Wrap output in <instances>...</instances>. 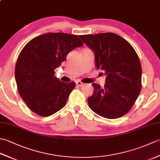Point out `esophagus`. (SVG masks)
Returning <instances> with one entry per match:
<instances>
[{
  "label": "esophagus",
  "mask_w": 160,
  "mask_h": 160,
  "mask_svg": "<svg viewBox=\"0 0 160 160\" xmlns=\"http://www.w3.org/2000/svg\"><path fill=\"white\" fill-rule=\"evenodd\" d=\"M83 83L82 82H80V81H77L76 82V85L78 86V87H82V85H83Z\"/></svg>",
  "instance_id": "34e87169"
}]
</instances>
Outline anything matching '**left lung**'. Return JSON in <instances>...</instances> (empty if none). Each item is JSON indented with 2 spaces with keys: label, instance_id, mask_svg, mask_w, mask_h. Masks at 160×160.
Listing matches in <instances>:
<instances>
[{
  "label": "left lung",
  "instance_id": "1",
  "mask_svg": "<svg viewBox=\"0 0 160 160\" xmlns=\"http://www.w3.org/2000/svg\"><path fill=\"white\" fill-rule=\"evenodd\" d=\"M92 49L98 69L107 75L102 88L93 83V93L88 98L91 109L100 116L115 119L131 109L140 93L142 67L131 44L113 33L79 36Z\"/></svg>",
  "mask_w": 160,
  "mask_h": 160
}]
</instances>
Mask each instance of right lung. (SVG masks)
<instances>
[{
  "instance_id": "right-lung-1",
  "label": "right lung",
  "mask_w": 160,
  "mask_h": 160,
  "mask_svg": "<svg viewBox=\"0 0 160 160\" xmlns=\"http://www.w3.org/2000/svg\"><path fill=\"white\" fill-rule=\"evenodd\" d=\"M83 45L76 35L49 33L24 47L16 61L15 79L20 96L30 110L47 117L64 107L76 83L60 82L54 70L68 53Z\"/></svg>"
}]
</instances>
